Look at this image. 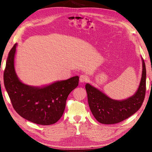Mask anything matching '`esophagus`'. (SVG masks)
Here are the masks:
<instances>
[{
	"label": "esophagus",
	"instance_id": "34e87169",
	"mask_svg": "<svg viewBox=\"0 0 152 152\" xmlns=\"http://www.w3.org/2000/svg\"><path fill=\"white\" fill-rule=\"evenodd\" d=\"M88 80V76L86 75H81L79 77V82L80 83H85Z\"/></svg>",
	"mask_w": 152,
	"mask_h": 152
}]
</instances>
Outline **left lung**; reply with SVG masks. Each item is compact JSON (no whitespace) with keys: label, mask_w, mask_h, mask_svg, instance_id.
Segmentation results:
<instances>
[{"label":"left lung","mask_w":152,"mask_h":152,"mask_svg":"<svg viewBox=\"0 0 152 152\" xmlns=\"http://www.w3.org/2000/svg\"><path fill=\"white\" fill-rule=\"evenodd\" d=\"M142 73L138 89L132 96L126 99H112L90 84H86L89 106L92 115L99 123L105 124L120 123L140 109L146 91V68L142 58Z\"/></svg>","instance_id":"left-lung-1"}]
</instances>
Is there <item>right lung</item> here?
<instances>
[{
	"label": "right lung",
	"instance_id": "right-lung-1",
	"mask_svg": "<svg viewBox=\"0 0 152 152\" xmlns=\"http://www.w3.org/2000/svg\"><path fill=\"white\" fill-rule=\"evenodd\" d=\"M17 44L9 53L4 75V85L15 110L21 117L40 125H50L62 116L70 92L76 88L79 76L42 87L23 83L16 73L15 55Z\"/></svg>",
	"mask_w": 152,
	"mask_h": 152
}]
</instances>
